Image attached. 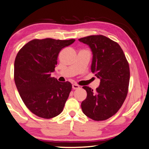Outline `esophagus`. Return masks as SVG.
Masks as SVG:
<instances>
[{"instance_id": "esophagus-1", "label": "esophagus", "mask_w": 149, "mask_h": 149, "mask_svg": "<svg viewBox=\"0 0 149 149\" xmlns=\"http://www.w3.org/2000/svg\"><path fill=\"white\" fill-rule=\"evenodd\" d=\"M80 88V86L79 85L77 84H72V88L74 90H77V89H79Z\"/></svg>"}]
</instances>
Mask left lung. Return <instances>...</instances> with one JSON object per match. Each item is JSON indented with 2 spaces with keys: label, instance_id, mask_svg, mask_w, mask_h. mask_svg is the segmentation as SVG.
Instances as JSON below:
<instances>
[{
  "label": "left lung",
  "instance_id": "1",
  "mask_svg": "<svg viewBox=\"0 0 149 149\" xmlns=\"http://www.w3.org/2000/svg\"><path fill=\"white\" fill-rule=\"evenodd\" d=\"M88 45L93 55L91 71L100 79L96 91L83 86L86 98L81 103L83 113L94 121L111 118L122 106L128 92L130 66L118 43L102 35L90 36L79 40Z\"/></svg>",
  "mask_w": 149,
  "mask_h": 149
}]
</instances>
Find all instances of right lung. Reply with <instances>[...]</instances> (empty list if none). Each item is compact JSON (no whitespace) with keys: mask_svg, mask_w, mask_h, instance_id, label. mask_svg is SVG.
<instances>
[{"mask_svg":"<svg viewBox=\"0 0 149 149\" xmlns=\"http://www.w3.org/2000/svg\"><path fill=\"white\" fill-rule=\"evenodd\" d=\"M75 40L35 39L24 45L14 61V78L22 100L40 118L51 119L61 113L72 89L69 82L51 77L58 53Z\"/></svg>","mask_w":149,"mask_h":149,"instance_id":"add662e5","label":"right lung"}]
</instances>
